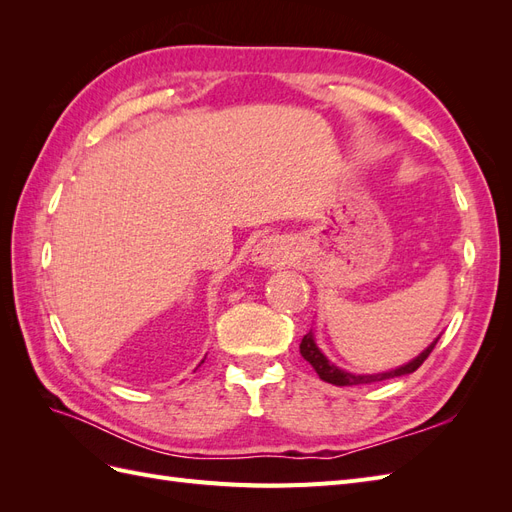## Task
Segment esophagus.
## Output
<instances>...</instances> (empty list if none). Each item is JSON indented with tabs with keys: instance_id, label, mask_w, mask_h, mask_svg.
Wrapping results in <instances>:
<instances>
[{
	"instance_id": "1",
	"label": "esophagus",
	"mask_w": 512,
	"mask_h": 512,
	"mask_svg": "<svg viewBox=\"0 0 512 512\" xmlns=\"http://www.w3.org/2000/svg\"><path fill=\"white\" fill-rule=\"evenodd\" d=\"M252 260L258 267H284L290 260V247L280 237H265L254 245Z\"/></svg>"
}]
</instances>
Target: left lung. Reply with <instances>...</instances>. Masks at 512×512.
I'll return each mask as SVG.
<instances>
[{
  "mask_svg": "<svg viewBox=\"0 0 512 512\" xmlns=\"http://www.w3.org/2000/svg\"><path fill=\"white\" fill-rule=\"evenodd\" d=\"M438 339H440V335L433 339V342L421 354L414 356L410 363L401 365V367H395L391 371H380V374H352V371H346L342 367H337L333 361H329V356L316 346V339H314L312 331H309L307 335H303L299 348H301L303 359L316 369V374L320 376V380L329 382V384H335V386H356V384H371V382H382V380H391V378L412 374V371H416L418 367L425 363V359L431 354V350L436 348Z\"/></svg>",
  "mask_w": 512,
  "mask_h": 512,
  "instance_id": "1",
  "label": "left lung"
}]
</instances>
